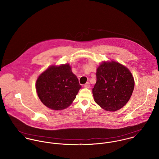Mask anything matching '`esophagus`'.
Here are the masks:
<instances>
[{
	"mask_svg": "<svg viewBox=\"0 0 159 159\" xmlns=\"http://www.w3.org/2000/svg\"><path fill=\"white\" fill-rule=\"evenodd\" d=\"M90 86H91V85H90V83H89V82H87V83L84 84V87L86 88H90Z\"/></svg>",
	"mask_w": 159,
	"mask_h": 159,
	"instance_id": "obj_1",
	"label": "esophagus"
}]
</instances>
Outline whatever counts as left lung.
Here are the masks:
<instances>
[{"label":"left lung","instance_id":"1","mask_svg":"<svg viewBox=\"0 0 159 159\" xmlns=\"http://www.w3.org/2000/svg\"><path fill=\"white\" fill-rule=\"evenodd\" d=\"M96 76L92 89L95 102L107 111L122 108L134 89V79L129 70L114 61L103 62L97 68Z\"/></svg>","mask_w":159,"mask_h":159}]
</instances>
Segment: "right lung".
<instances>
[{"label":"right lung","instance_id":"obj_1","mask_svg":"<svg viewBox=\"0 0 159 159\" xmlns=\"http://www.w3.org/2000/svg\"><path fill=\"white\" fill-rule=\"evenodd\" d=\"M81 88L68 64L51 66L42 73L36 82V89L42 102L52 110L67 108Z\"/></svg>","mask_w":159,"mask_h":159}]
</instances>
